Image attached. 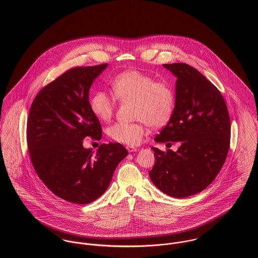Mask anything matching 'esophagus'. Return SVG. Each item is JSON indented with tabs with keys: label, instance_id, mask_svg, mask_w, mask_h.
<instances>
[{
	"label": "esophagus",
	"instance_id": "1",
	"mask_svg": "<svg viewBox=\"0 0 258 258\" xmlns=\"http://www.w3.org/2000/svg\"><path fill=\"white\" fill-rule=\"evenodd\" d=\"M126 149H127V151L128 152H136L137 151V148L134 147V146H130V145H128V146H126Z\"/></svg>",
	"mask_w": 258,
	"mask_h": 258
}]
</instances>
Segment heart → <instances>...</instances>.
<instances>
[{"label": "heart", "instance_id": "1", "mask_svg": "<svg viewBox=\"0 0 258 258\" xmlns=\"http://www.w3.org/2000/svg\"><path fill=\"white\" fill-rule=\"evenodd\" d=\"M117 100L135 101L136 118L139 122H116L108 128V135L116 142L138 145L147 134V124L154 128L166 125L175 109L176 92L174 86L165 80L157 79L138 71L117 74L110 82ZM93 114L102 121H108L114 114L116 101L104 90H97L89 101Z\"/></svg>", "mask_w": 258, "mask_h": 258}]
</instances>
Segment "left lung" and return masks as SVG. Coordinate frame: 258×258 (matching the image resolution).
<instances>
[{"instance_id": "1", "label": "left lung", "mask_w": 258, "mask_h": 258, "mask_svg": "<svg viewBox=\"0 0 258 258\" xmlns=\"http://www.w3.org/2000/svg\"><path fill=\"white\" fill-rule=\"evenodd\" d=\"M177 76L176 105L156 142H181L178 151L152 148L153 184L174 198H185L213 183L224 164L230 144V119L220 90L192 67L163 64Z\"/></svg>"}]
</instances>
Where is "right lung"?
<instances>
[{
	"label": "right lung",
	"instance_id": "right-lung-1",
	"mask_svg": "<svg viewBox=\"0 0 258 258\" xmlns=\"http://www.w3.org/2000/svg\"><path fill=\"white\" fill-rule=\"evenodd\" d=\"M106 68L102 63L69 70L37 93L29 113L27 142L38 178L55 196L77 205L103 195L117 165L128 155L119 143L102 144L95 155L82 145L86 137H102L88 93Z\"/></svg>",
	"mask_w": 258,
	"mask_h": 258
}]
</instances>
